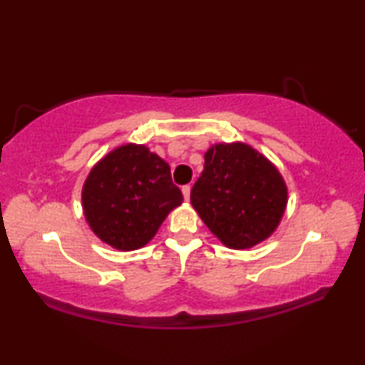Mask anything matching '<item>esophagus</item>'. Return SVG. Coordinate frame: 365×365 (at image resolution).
I'll return each instance as SVG.
<instances>
[{
  "instance_id": "34e87169",
  "label": "esophagus",
  "mask_w": 365,
  "mask_h": 365,
  "mask_svg": "<svg viewBox=\"0 0 365 365\" xmlns=\"http://www.w3.org/2000/svg\"><path fill=\"white\" fill-rule=\"evenodd\" d=\"M182 196H184V199H189V196H191V186H189V184H186V186H182Z\"/></svg>"
}]
</instances>
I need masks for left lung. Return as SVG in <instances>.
I'll list each match as a JSON object with an SVG mask.
<instances>
[{
    "mask_svg": "<svg viewBox=\"0 0 365 365\" xmlns=\"http://www.w3.org/2000/svg\"><path fill=\"white\" fill-rule=\"evenodd\" d=\"M191 204L227 247L247 249L271 236L287 204L282 176L247 144H216L204 154V171Z\"/></svg>",
    "mask_w": 365,
    "mask_h": 365,
    "instance_id": "obj_1",
    "label": "left lung"
}]
</instances>
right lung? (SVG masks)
I'll list each match as a JSON object with an SVG mask.
<instances>
[{
	"label": "right lung",
	"instance_id": "add662e5",
	"mask_svg": "<svg viewBox=\"0 0 365 365\" xmlns=\"http://www.w3.org/2000/svg\"><path fill=\"white\" fill-rule=\"evenodd\" d=\"M182 202L169 164L146 146L114 149L91 169L83 187L84 216L109 246L133 251L154 237L164 219Z\"/></svg>",
	"mask_w": 365,
	"mask_h": 365
}]
</instances>
